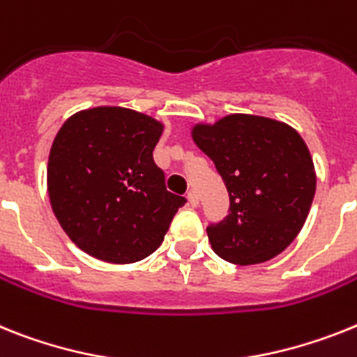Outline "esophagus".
Wrapping results in <instances>:
<instances>
[{"label": "esophagus", "instance_id": "esophagus-1", "mask_svg": "<svg viewBox=\"0 0 357 357\" xmlns=\"http://www.w3.org/2000/svg\"><path fill=\"white\" fill-rule=\"evenodd\" d=\"M187 199H188V203H190V205H192V206L199 205V197H197L196 190H188V192H187Z\"/></svg>", "mask_w": 357, "mask_h": 357}]
</instances>
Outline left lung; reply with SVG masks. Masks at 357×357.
<instances>
[{
  "label": "left lung",
  "mask_w": 357,
  "mask_h": 357,
  "mask_svg": "<svg viewBox=\"0 0 357 357\" xmlns=\"http://www.w3.org/2000/svg\"><path fill=\"white\" fill-rule=\"evenodd\" d=\"M196 145L229 190V215L208 223L212 250L225 261L256 265L283 252L305 225L316 172L294 128L275 119L232 114L196 125Z\"/></svg>",
  "instance_id": "1"
}]
</instances>
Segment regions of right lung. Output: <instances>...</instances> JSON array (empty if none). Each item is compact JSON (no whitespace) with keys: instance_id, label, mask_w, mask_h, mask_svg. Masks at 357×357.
Here are the masks:
<instances>
[{"instance_id":"right-lung-1","label":"right lung","mask_w":357,"mask_h":357,"mask_svg":"<svg viewBox=\"0 0 357 357\" xmlns=\"http://www.w3.org/2000/svg\"><path fill=\"white\" fill-rule=\"evenodd\" d=\"M161 132L155 119L119 107L83 110L63 123L47 185L61 229L83 252L134 263L161 245L187 203L167 190L152 158Z\"/></svg>"}]
</instances>
